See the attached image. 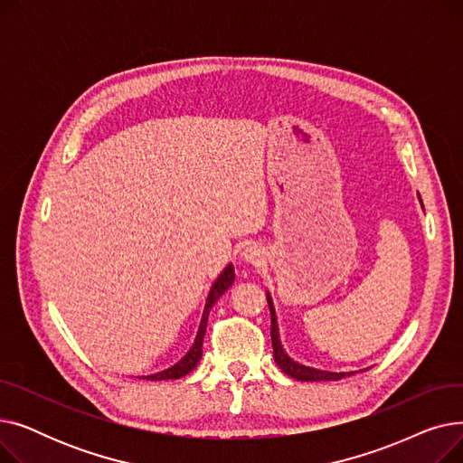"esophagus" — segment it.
Here are the masks:
<instances>
[{
	"instance_id": "1",
	"label": "esophagus",
	"mask_w": 463,
	"mask_h": 463,
	"mask_svg": "<svg viewBox=\"0 0 463 463\" xmlns=\"http://www.w3.org/2000/svg\"><path fill=\"white\" fill-rule=\"evenodd\" d=\"M241 255H244V259H246L248 262H260L264 251H262L257 244H248V246L244 248V251H241Z\"/></svg>"
}]
</instances>
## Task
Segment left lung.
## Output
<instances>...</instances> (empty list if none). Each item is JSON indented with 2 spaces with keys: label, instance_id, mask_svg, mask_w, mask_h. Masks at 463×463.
I'll use <instances>...</instances> for the list:
<instances>
[{
  "label": "left lung",
  "instance_id": "1",
  "mask_svg": "<svg viewBox=\"0 0 463 463\" xmlns=\"http://www.w3.org/2000/svg\"><path fill=\"white\" fill-rule=\"evenodd\" d=\"M266 300H269V306H270V315H272V330H270V335H272V349H274V360L279 366L281 372H285L288 377L293 379H298V381H339L344 379L345 375H353L354 372L351 373H334V372H323V370H315V368H307V366H302V364L295 362L293 358H288L287 353L283 351L281 347V342H279V334H278V319H276V311H274V304H272V298L270 295H266Z\"/></svg>",
  "mask_w": 463,
  "mask_h": 463
}]
</instances>
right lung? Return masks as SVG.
Instances as JSON below:
<instances>
[{
    "instance_id": "add662e5",
    "label": "right lung",
    "mask_w": 463,
    "mask_h": 463,
    "mask_svg": "<svg viewBox=\"0 0 463 463\" xmlns=\"http://www.w3.org/2000/svg\"><path fill=\"white\" fill-rule=\"evenodd\" d=\"M232 283H234V269H232V264H229L227 269L222 272V276H219V278L215 279V283L212 285V290H210L206 306H204L203 319H201V326H199L197 337H194V344H193V347L189 349V353H187L178 364H175L173 368L163 370V372L154 373V375H142V379H148V381L180 379V377L187 375L189 372H193V368L197 366L201 356H203V342H204V332H206V323H208L210 309H212V306L219 300V297H222Z\"/></svg>"
}]
</instances>
